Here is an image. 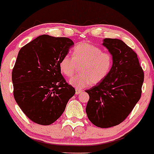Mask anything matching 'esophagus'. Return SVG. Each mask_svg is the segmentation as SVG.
I'll return each instance as SVG.
<instances>
[{"mask_svg":"<svg viewBox=\"0 0 154 154\" xmlns=\"http://www.w3.org/2000/svg\"><path fill=\"white\" fill-rule=\"evenodd\" d=\"M80 93H82V90H80V89H76V94H80Z\"/></svg>","mask_w":154,"mask_h":154,"instance_id":"34e87169","label":"esophagus"}]
</instances>
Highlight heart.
<instances>
[{
  "label": "heart",
  "instance_id": "heart-1",
  "mask_svg": "<svg viewBox=\"0 0 154 154\" xmlns=\"http://www.w3.org/2000/svg\"><path fill=\"white\" fill-rule=\"evenodd\" d=\"M112 63L113 58L109 52H103L96 45L82 42L74 47L73 57L69 54L65 55L59 66L62 73L71 77L80 65V73L69 80L71 85L79 89L102 82L109 74Z\"/></svg>",
  "mask_w": 154,
  "mask_h": 154
}]
</instances>
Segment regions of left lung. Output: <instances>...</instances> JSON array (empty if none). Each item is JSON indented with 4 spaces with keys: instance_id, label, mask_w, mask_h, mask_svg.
Returning a JSON list of instances; mask_svg holds the SVG:
<instances>
[{
    "instance_id": "obj_1",
    "label": "left lung",
    "mask_w": 154,
    "mask_h": 154,
    "mask_svg": "<svg viewBox=\"0 0 154 154\" xmlns=\"http://www.w3.org/2000/svg\"><path fill=\"white\" fill-rule=\"evenodd\" d=\"M102 45L112 55V66L102 82L85 91V111L93 124L109 128L122 123L140 100L144 72L136 52L123 41L104 38Z\"/></svg>"
}]
</instances>
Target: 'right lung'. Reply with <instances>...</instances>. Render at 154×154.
Returning a JSON list of instances; mask_svg holds the SVG:
<instances>
[{
  "mask_svg": "<svg viewBox=\"0 0 154 154\" xmlns=\"http://www.w3.org/2000/svg\"><path fill=\"white\" fill-rule=\"evenodd\" d=\"M74 45L70 38L42 35L22 47L12 70L14 97L33 122L52 124L75 94L60 73V60Z\"/></svg>",
  "mask_w": 154,
  "mask_h": 154,
  "instance_id": "right-lung-1",
  "label": "right lung"
}]
</instances>
